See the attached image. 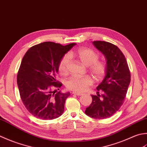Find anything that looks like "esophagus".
I'll return each mask as SVG.
<instances>
[{
  "label": "esophagus",
  "mask_w": 147,
  "mask_h": 147,
  "mask_svg": "<svg viewBox=\"0 0 147 147\" xmlns=\"http://www.w3.org/2000/svg\"><path fill=\"white\" fill-rule=\"evenodd\" d=\"M73 94H76L77 96H81L82 94L80 93V92H72Z\"/></svg>",
  "instance_id": "34e87169"
}]
</instances>
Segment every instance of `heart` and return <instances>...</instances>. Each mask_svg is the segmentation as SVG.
<instances>
[{
	"mask_svg": "<svg viewBox=\"0 0 147 147\" xmlns=\"http://www.w3.org/2000/svg\"><path fill=\"white\" fill-rule=\"evenodd\" d=\"M81 63L88 67L89 71L96 80H100L103 79L107 71L105 63L98 61L99 56L96 53L89 49H80L74 55ZM73 56L71 53L63 57L59 63V73L62 76H66L69 71L70 58ZM92 80L89 77H71L66 82V86L70 90L75 92H82L90 86Z\"/></svg>",
	"mask_w": 147,
	"mask_h": 147,
	"instance_id": "heart-1",
	"label": "heart"
}]
</instances>
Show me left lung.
Masks as SVG:
<instances>
[{"label":"left lung","instance_id":"left-lung-1","mask_svg":"<svg viewBox=\"0 0 147 147\" xmlns=\"http://www.w3.org/2000/svg\"><path fill=\"white\" fill-rule=\"evenodd\" d=\"M92 44L106 59L105 76L97 88V95H91L92 102L85 113L94 119H104L112 116L123 104L131 82L126 59L117 46L105 41ZM99 92L102 94L100 95Z\"/></svg>","mask_w":147,"mask_h":147}]
</instances>
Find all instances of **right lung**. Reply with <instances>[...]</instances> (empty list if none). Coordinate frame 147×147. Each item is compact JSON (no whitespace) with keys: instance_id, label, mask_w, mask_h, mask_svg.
Wrapping results in <instances>:
<instances>
[{"instance_id":"add662e5","label":"right lung","mask_w":147,"mask_h":147,"mask_svg":"<svg viewBox=\"0 0 147 147\" xmlns=\"http://www.w3.org/2000/svg\"><path fill=\"white\" fill-rule=\"evenodd\" d=\"M76 44L44 42L30 47L23 56L17 76L18 87L24 105L35 117L51 120L63 113L70 92L53 89L59 90L62 86L56 80L59 62Z\"/></svg>"}]
</instances>
